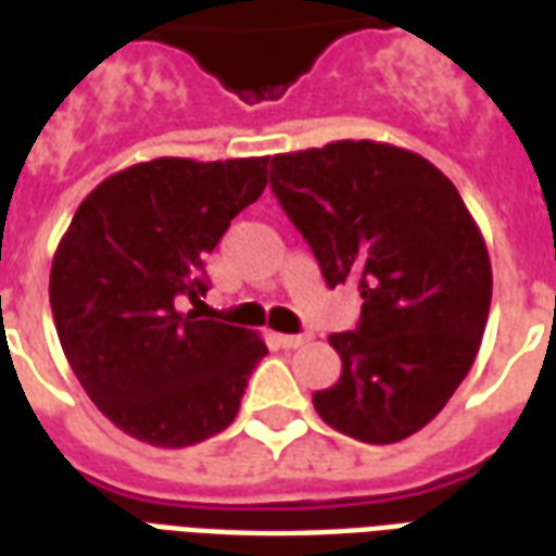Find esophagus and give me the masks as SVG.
Instances as JSON below:
<instances>
[{
	"label": "esophagus",
	"mask_w": 556,
	"mask_h": 556,
	"mask_svg": "<svg viewBox=\"0 0 556 556\" xmlns=\"http://www.w3.org/2000/svg\"><path fill=\"white\" fill-rule=\"evenodd\" d=\"M277 342L286 351H294V349H301V345H306V342H309V337H306V333H279Z\"/></svg>",
	"instance_id": "esophagus-1"
}]
</instances>
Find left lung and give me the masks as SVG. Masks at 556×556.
<instances>
[{"mask_svg":"<svg viewBox=\"0 0 556 556\" xmlns=\"http://www.w3.org/2000/svg\"><path fill=\"white\" fill-rule=\"evenodd\" d=\"M270 190L330 289L357 282L361 325L313 405L363 443H396L441 414L477 361L491 306L482 231L455 184L408 148L342 139L270 157Z\"/></svg>","mask_w":556,"mask_h":556,"instance_id":"1","label":"left lung"}]
</instances>
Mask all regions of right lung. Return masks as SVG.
Segmentation results:
<instances>
[{"label":"right lung","instance_id":"1","mask_svg":"<svg viewBox=\"0 0 556 556\" xmlns=\"http://www.w3.org/2000/svg\"><path fill=\"white\" fill-rule=\"evenodd\" d=\"M267 184V157H157L91 190L59 241L50 306L59 342L103 417L181 450L238 417L265 339L178 313L207 291L205 255Z\"/></svg>","mask_w":556,"mask_h":556}]
</instances>
